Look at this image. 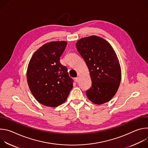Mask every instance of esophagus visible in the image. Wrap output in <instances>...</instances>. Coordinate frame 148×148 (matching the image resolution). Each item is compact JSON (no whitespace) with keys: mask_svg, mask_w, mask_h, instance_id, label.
<instances>
[{"mask_svg":"<svg viewBox=\"0 0 148 148\" xmlns=\"http://www.w3.org/2000/svg\"><path fill=\"white\" fill-rule=\"evenodd\" d=\"M75 81L76 82H78L79 81V78H78V77L75 78Z\"/></svg>","mask_w":148,"mask_h":148,"instance_id":"34e87169","label":"esophagus"}]
</instances>
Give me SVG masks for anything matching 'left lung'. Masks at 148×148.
Wrapping results in <instances>:
<instances>
[{
  "label": "left lung",
  "instance_id": "8db88e82",
  "mask_svg": "<svg viewBox=\"0 0 148 148\" xmlns=\"http://www.w3.org/2000/svg\"><path fill=\"white\" fill-rule=\"evenodd\" d=\"M76 47L88 68L92 81L86 91L88 98L96 104L109 101L116 94L121 79L119 61L112 47L97 36L79 40Z\"/></svg>",
  "mask_w": 148,
  "mask_h": 148
}]
</instances>
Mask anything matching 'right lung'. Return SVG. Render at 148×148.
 I'll list each match as a JSON object with an SVG mask.
<instances>
[{
    "label": "right lung",
    "mask_w": 148,
    "mask_h": 148,
    "mask_svg": "<svg viewBox=\"0 0 148 148\" xmlns=\"http://www.w3.org/2000/svg\"><path fill=\"white\" fill-rule=\"evenodd\" d=\"M66 41H52L39 48L32 56L27 68L29 88L38 102L56 107L65 102L73 88V79L67 68L60 63Z\"/></svg>",
    "instance_id": "right-lung-1"
}]
</instances>
